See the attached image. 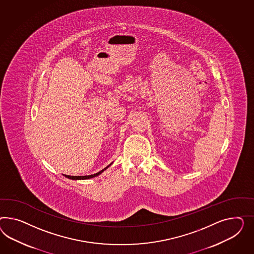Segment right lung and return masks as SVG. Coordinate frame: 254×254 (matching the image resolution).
I'll return each instance as SVG.
<instances>
[{
	"mask_svg": "<svg viewBox=\"0 0 254 254\" xmlns=\"http://www.w3.org/2000/svg\"><path fill=\"white\" fill-rule=\"evenodd\" d=\"M110 165H111V164H110L107 167H105L104 169H103L102 171L98 172V173H96V174H93V175H89V176H83V177H73V176H64L65 178H67V179H91V178H95V177H97V176H99L100 174H102L104 170H106L108 167H109Z\"/></svg>",
	"mask_w": 254,
	"mask_h": 254,
	"instance_id": "obj_1",
	"label": "right lung"
}]
</instances>
